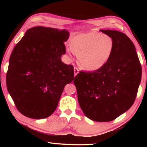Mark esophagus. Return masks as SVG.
Masks as SVG:
<instances>
[{
	"instance_id": "1",
	"label": "esophagus",
	"mask_w": 147,
	"mask_h": 147,
	"mask_svg": "<svg viewBox=\"0 0 147 147\" xmlns=\"http://www.w3.org/2000/svg\"><path fill=\"white\" fill-rule=\"evenodd\" d=\"M74 76H76L78 73H79V70L76 67H74Z\"/></svg>"
}]
</instances>
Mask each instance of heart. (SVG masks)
Instances as JSON below:
<instances>
[{"label":"heart","instance_id":"obj_1","mask_svg":"<svg viewBox=\"0 0 147 147\" xmlns=\"http://www.w3.org/2000/svg\"><path fill=\"white\" fill-rule=\"evenodd\" d=\"M68 53L78 57L82 67L89 71H97L105 65L113 53L114 42L109 35L88 32L76 35L71 39Z\"/></svg>","mask_w":147,"mask_h":147}]
</instances>
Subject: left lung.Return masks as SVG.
<instances>
[{"label":"left lung","instance_id":"8db88e82","mask_svg":"<svg viewBox=\"0 0 147 147\" xmlns=\"http://www.w3.org/2000/svg\"><path fill=\"white\" fill-rule=\"evenodd\" d=\"M114 42L113 53L103 67L80 71L74 79L80 106L97 122L111 121L130 108L136 100L142 69L135 46L123 32L100 30Z\"/></svg>","mask_w":147,"mask_h":147}]
</instances>
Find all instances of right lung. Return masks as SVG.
I'll use <instances>...</instances> for the list:
<instances>
[{"label": "right lung", "mask_w": 147, "mask_h": 147, "mask_svg": "<svg viewBox=\"0 0 147 147\" xmlns=\"http://www.w3.org/2000/svg\"><path fill=\"white\" fill-rule=\"evenodd\" d=\"M66 30L36 26L28 29L12 51L6 86L17 109L27 117L47 118L55 111L74 67L61 61L66 53Z\"/></svg>", "instance_id": "add662e5"}]
</instances>
